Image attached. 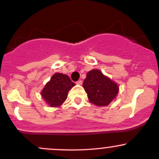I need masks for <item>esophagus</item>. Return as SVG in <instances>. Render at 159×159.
<instances>
[{"label":"esophagus","mask_w":159,"mask_h":159,"mask_svg":"<svg viewBox=\"0 0 159 159\" xmlns=\"http://www.w3.org/2000/svg\"><path fill=\"white\" fill-rule=\"evenodd\" d=\"M76 84H82V81H81V80H78V81L76 82Z\"/></svg>","instance_id":"obj_1"}]
</instances>
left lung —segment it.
Here are the masks:
<instances>
[{
	"instance_id": "1",
	"label": "left lung",
	"mask_w": 159,
	"mask_h": 159,
	"mask_svg": "<svg viewBox=\"0 0 159 159\" xmlns=\"http://www.w3.org/2000/svg\"><path fill=\"white\" fill-rule=\"evenodd\" d=\"M83 88L87 92L90 102L100 107L109 105L118 93V84L98 69L88 72Z\"/></svg>"
}]
</instances>
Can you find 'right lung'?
Segmentation results:
<instances>
[{
	"mask_svg": "<svg viewBox=\"0 0 159 159\" xmlns=\"http://www.w3.org/2000/svg\"><path fill=\"white\" fill-rule=\"evenodd\" d=\"M75 85L68 75L55 73L45 84L41 94L50 106L58 107L66 100L68 91Z\"/></svg>",
	"mask_w": 159,
	"mask_h": 159,
	"instance_id": "right-lung-1",
	"label": "right lung"
}]
</instances>
